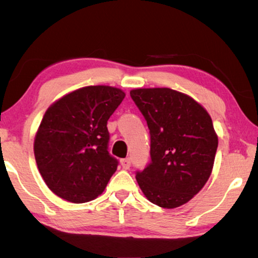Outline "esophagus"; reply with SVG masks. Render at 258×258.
<instances>
[{"instance_id": "34e87169", "label": "esophagus", "mask_w": 258, "mask_h": 258, "mask_svg": "<svg viewBox=\"0 0 258 258\" xmlns=\"http://www.w3.org/2000/svg\"><path fill=\"white\" fill-rule=\"evenodd\" d=\"M121 165H122V168H125V170H128V168L131 167V160H130L128 158L122 159V160H121Z\"/></svg>"}]
</instances>
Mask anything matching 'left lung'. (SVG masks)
Wrapping results in <instances>:
<instances>
[{"label": "left lung", "mask_w": 258, "mask_h": 258, "mask_svg": "<svg viewBox=\"0 0 258 258\" xmlns=\"http://www.w3.org/2000/svg\"><path fill=\"white\" fill-rule=\"evenodd\" d=\"M131 98L150 133V164L136 178L150 203L174 209L188 203L212 172L218 138L209 112L171 88H137Z\"/></svg>", "instance_id": "1"}]
</instances>
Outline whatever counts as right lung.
I'll list each match as a JSON object with an SVG mask.
<instances>
[{
    "label": "right lung",
    "instance_id": "right-lung-1",
    "mask_svg": "<svg viewBox=\"0 0 258 258\" xmlns=\"http://www.w3.org/2000/svg\"><path fill=\"white\" fill-rule=\"evenodd\" d=\"M125 98L110 86H87L47 109L34 153L47 186L61 199L87 203L104 191L119 161L108 152L106 123Z\"/></svg>",
    "mask_w": 258,
    "mask_h": 258
}]
</instances>
